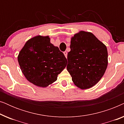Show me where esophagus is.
I'll return each instance as SVG.
<instances>
[{
	"mask_svg": "<svg viewBox=\"0 0 124 124\" xmlns=\"http://www.w3.org/2000/svg\"><path fill=\"white\" fill-rule=\"evenodd\" d=\"M64 55H65V56L66 58H67V54H68L67 52V51H64Z\"/></svg>",
	"mask_w": 124,
	"mask_h": 124,
	"instance_id": "1",
	"label": "esophagus"
}]
</instances>
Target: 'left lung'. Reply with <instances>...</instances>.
I'll return each instance as SVG.
<instances>
[{
	"label": "left lung",
	"instance_id": "obj_1",
	"mask_svg": "<svg viewBox=\"0 0 124 124\" xmlns=\"http://www.w3.org/2000/svg\"><path fill=\"white\" fill-rule=\"evenodd\" d=\"M67 70L81 89L93 87L104 75L108 65L106 46L91 33L81 31L71 38Z\"/></svg>",
	"mask_w": 124,
	"mask_h": 124
}]
</instances>
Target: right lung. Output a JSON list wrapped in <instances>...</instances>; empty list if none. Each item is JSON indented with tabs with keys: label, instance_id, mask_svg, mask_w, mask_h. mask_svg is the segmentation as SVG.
Returning <instances> with one entry per match:
<instances>
[{
	"label": "right lung",
	"instance_id": "obj_1",
	"mask_svg": "<svg viewBox=\"0 0 124 124\" xmlns=\"http://www.w3.org/2000/svg\"><path fill=\"white\" fill-rule=\"evenodd\" d=\"M18 62L26 78L42 87L56 81L67 63L64 54L50 43L49 37L40 35L26 42L18 56Z\"/></svg>",
	"mask_w": 124,
	"mask_h": 124
}]
</instances>
